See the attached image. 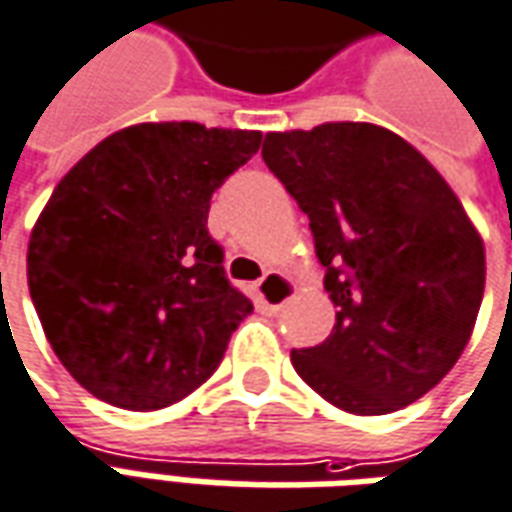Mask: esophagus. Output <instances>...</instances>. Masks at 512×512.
<instances>
[{"mask_svg":"<svg viewBox=\"0 0 512 512\" xmlns=\"http://www.w3.org/2000/svg\"><path fill=\"white\" fill-rule=\"evenodd\" d=\"M293 291H296V285H293L285 274H280V271H268L266 277L257 282L260 305L266 307L268 313H277V310H282V307L288 305Z\"/></svg>","mask_w":512,"mask_h":512,"instance_id":"obj_1","label":"esophagus"}]
</instances>
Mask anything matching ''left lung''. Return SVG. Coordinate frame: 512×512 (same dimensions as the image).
I'll list each match as a JSON object with an SVG mask.
<instances>
[{
	"instance_id": "obj_1",
	"label": "left lung",
	"mask_w": 512,
	"mask_h": 512,
	"mask_svg": "<svg viewBox=\"0 0 512 512\" xmlns=\"http://www.w3.org/2000/svg\"><path fill=\"white\" fill-rule=\"evenodd\" d=\"M268 171L310 219L335 327L293 349L330 405L385 416L463 355L485 291V246L455 191L396 132L363 121L268 132Z\"/></svg>"
}]
</instances>
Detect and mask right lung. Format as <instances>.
<instances>
[{
	"label": "right lung",
	"mask_w": 512,
	"mask_h": 512,
	"mask_svg": "<svg viewBox=\"0 0 512 512\" xmlns=\"http://www.w3.org/2000/svg\"><path fill=\"white\" fill-rule=\"evenodd\" d=\"M260 141L196 121L135 124L57 182L27 282L55 355L96 399L160 410L219 368L252 302L207 232L210 196Z\"/></svg>",
	"instance_id": "right-lung-1"
}]
</instances>
